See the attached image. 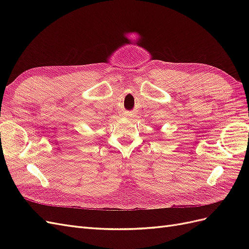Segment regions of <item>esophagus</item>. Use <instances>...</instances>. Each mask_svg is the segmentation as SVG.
Wrapping results in <instances>:
<instances>
[{"instance_id":"esophagus-1","label":"esophagus","mask_w":249,"mask_h":249,"mask_svg":"<svg viewBox=\"0 0 249 249\" xmlns=\"http://www.w3.org/2000/svg\"><path fill=\"white\" fill-rule=\"evenodd\" d=\"M124 116H126V117H129V116H130V114H124Z\"/></svg>"}]
</instances>
